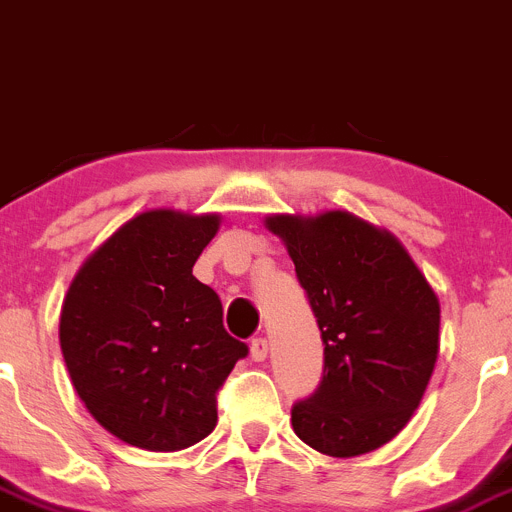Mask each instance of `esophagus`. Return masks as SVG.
I'll list each match as a JSON object with an SVG mask.
<instances>
[{
	"label": "esophagus",
	"mask_w": 512,
	"mask_h": 512,
	"mask_svg": "<svg viewBox=\"0 0 512 512\" xmlns=\"http://www.w3.org/2000/svg\"><path fill=\"white\" fill-rule=\"evenodd\" d=\"M250 355H252V361H265L268 358V340L265 337H255L250 345Z\"/></svg>",
	"instance_id": "1"
}]
</instances>
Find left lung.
<instances>
[{
	"label": "left lung",
	"mask_w": 512,
	"mask_h": 512,
	"mask_svg": "<svg viewBox=\"0 0 512 512\" xmlns=\"http://www.w3.org/2000/svg\"><path fill=\"white\" fill-rule=\"evenodd\" d=\"M283 239L324 342V373L291 425L314 451H376L410 422L438 358L441 304L394 234L348 211L265 219Z\"/></svg>",
	"instance_id": "obj_1"
}]
</instances>
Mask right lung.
Instances as JSON below:
<instances>
[{
  "label": "right lung",
  "instance_id": "add662e5",
  "mask_svg": "<svg viewBox=\"0 0 512 512\" xmlns=\"http://www.w3.org/2000/svg\"><path fill=\"white\" fill-rule=\"evenodd\" d=\"M221 216L157 208L92 252L64 296L59 340L79 399L146 451H180L216 428V394L247 345L193 275Z\"/></svg>",
  "mask_w": 512,
  "mask_h": 512
}]
</instances>
